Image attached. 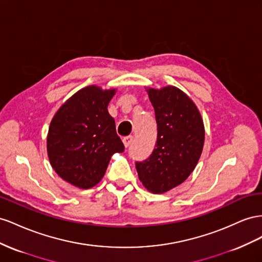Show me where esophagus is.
<instances>
[{"label":"esophagus","mask_w":262,"mask_h":262,"mask_svg":"<svg viewBox=\"0 0 262 262\" xmlns=\"http://www.w3.org/2000/svg\"><path fill=\"white\" fill-rule=\"evenodd\" d=\"M132 141H133V136H126V137L123 138V144L126 148L129 147V145L132 144Z\"/></svg>","instance_id":"esophagus-1"}]
</instances>
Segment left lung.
Returning <instances> with one entry per match:
<instances>
[{
    "instance_id": "obj_1",
    "label": "left lung",
    "mask_w": 262,
    "mask_h": 262,
    "mask_svg": "<svg viewBox=\"0 0 262 262\" xmlns=\"http://www.w3.org/2000/svg\"><path fill=\"white\" fill-rule=\"evenodd\" d=\"M157 122V143L149 158L136 162L139 180L155 194L184 182L196 167L204 145V124L193 101L172 85L148 88Z\"/></svg>"
}]
</instances>
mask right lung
Returning <instances> with one entry per match:
<instances>
[{
    "mask_svg": "<svg viewBox=\"0 0 262 262\" xmlns=\"http://www.w3.org/2000/svg\"><path fill=\"white\" fill-rule=\"evenodd\" d=\"M115 89L89 85L74 93L50 123L47 152L51 167L64 181L90 189L105 174L111 157L123 152L107 105Z\"/></svg>",
    "mask_w": 262,
    "mask_h": 262,
    "instance_id": "right-lung-1",
    "label": "right lung"
}]
</instances>
